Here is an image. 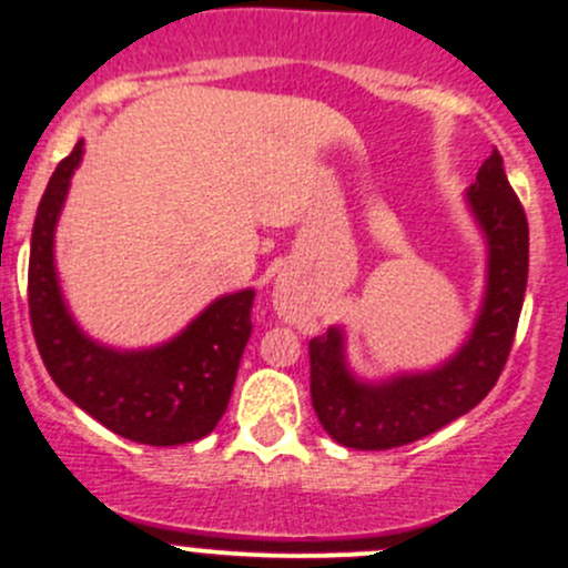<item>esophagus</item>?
Segmentation results:
<instances>
[{
  "instance_id": "esophagus-1",
  "label": "esophagus",
  "mask_w": 568,
  "mask_h": 568,
  "mask_svg": "<svg viewBox=\"0 0 568 568\" xmlns=\"http://www.w3.org/2000/svg\"><path fill=\"white\" fill-rule=\"evenodd\" d=\"M274 305H277V311H280V313H288V305H285V302L280 300V296H277V300H274Z\"/></svg>"
}]
</instances>
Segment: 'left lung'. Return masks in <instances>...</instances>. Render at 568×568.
<instances>
[{"instance_id": "obj_1", "label": "left lung", "mask_w": 568, "mask_h": 568, "mask_svg": "<svg viewBox=\"0 0 568 568\" xmlns=\"http://www.w3.org/2000/svg\"><path fill=\"white\" fill-rule=\"evenodd\" d=\"M464 205L484 239L486 268L478 316L454 354L432 368L368 379L352 368L343 326L311 341L313 409L343 448L390 450L439 432L478 406L506 365L528 285V220L497 151Z\"/></svg>"}]
</instances>
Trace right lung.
Instances as JSON below:
<instances>
[{
	"mask_svg": "<svg viewBox=\"0 0 568 568\" xmlns=\"http://www.w3.org/2000/svg\"><path fill=\"white\" fill-rule=\"evenodd\" d=\"M84 140L62 159L38 205L30 250V318L45 371L79 409L140 445L194 443L225 415L252 335L255 288L216 296L178 335L156 346L118 348L79 326L62 294L54 233Z\"/></svg>",
	"mask_w": 568,
	"mask_h": 568,
	"instance_id": "obj_1",
	"label": "right lung"
}]
</instances>
